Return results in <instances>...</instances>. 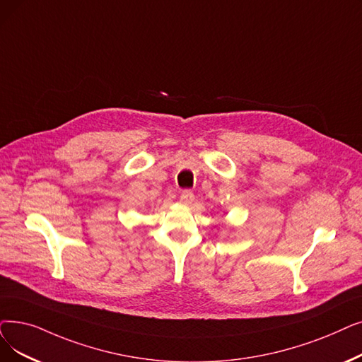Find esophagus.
Masks as SVG:
<instances>
[{
	"mask_svg": "<svg viewBox=\"0 0 362 362\" xmlns=\"http://www.w3.org/2000/svg\"><path fill=\"white\" fill-rule=\"evenodd\" d=\"M194 199H195V195H194V192L192 191H182V194H180V202L182 204H186V206H189V204H192L194 202Z\"/></svg>",
	"mask_w": 362,
	"mask_h": 362,
	"instance_id": "34e87169",
	"label": "esophagus"
}]
</instances>
